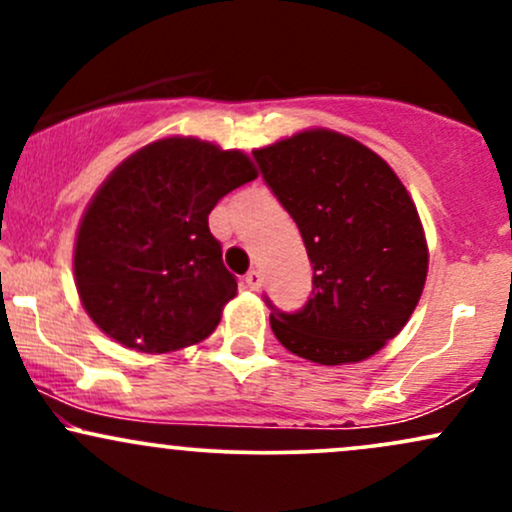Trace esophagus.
Wrapping results in <instances>:
<instances>
[{
  "label": "esophagus",
  "mask_w": 512,
  "mask_h": 512,
  "mask_svg": "<svg viewBox=\"0 0 512 512\" xmlns=\"http://www.w3.org/2000/svg\"><path fill=\"white\" fill-rule=\"evenodd\" d=\"M245 289L250 291H260L262 289V274L257 272V269H252V272L245 274Z\"/></svg>",
  "instance_id": "1"
}]
</instances>
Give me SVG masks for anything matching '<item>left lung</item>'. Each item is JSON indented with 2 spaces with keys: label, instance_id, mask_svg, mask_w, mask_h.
<instances>
[{
  "label": "left lung",
  "instance_id": "left-lung-1",
  "mask_svg": "<svg viewBox=\"0 0 512 512\" xmlns=\"http://www.w3.org/2000/svg\"><path fill=\"white\" fill-rule=\"evenodd\" d=\"M252 158L313 264L301 310L284 313L264 298L276 339L322 366L373 356L402 332L426 284V238L409 192L378 154L330 129Z\"/></svg>",
  "mask_w": 512,
  "mask_h": 512
}]
</instances>
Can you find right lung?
<instances>
[{
  "mask_svg": "<svg viewBox=\"0 0 512 512\" xmlns=\"http://www.w3.org/2000/svg\"><path fill=\"white\" fill-rule=\"evenodd\" d=\"M255 178L240 151L185 137L144 146L117 166L76 236V289L91 320L146 354L209 337L238 291L209 214Z\"/></svg>",
  "mask_w": 512,
  "mask_h": 512,
  "instance_id": "obj_1",
  "label": "right lung"
}]
</instances>
